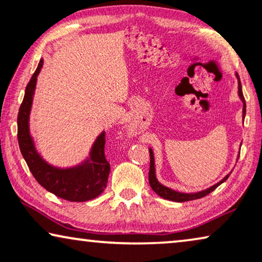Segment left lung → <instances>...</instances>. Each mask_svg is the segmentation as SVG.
Listing matches in <instances>:
<instances>
[{
    "instance_id": "1",
    "label": "left lung",
    "mask_w": 262,
    "mask_h": 262,
    "mask_svg": "<svg viewBox=\"0 0 262 262\" xmlns=\"http://www.w3.org/2000/svg\"><path fill=\"white\" fill-rule=\"evenodd\" d=\"M236 76H237V80H238V96L243 102V118H245V116H246V101H245V98H243L242 85H241V82H239L238 75L236 74ZM149 152H150V169H149L150 187L152 188V191L155 192L156 194H159L160 196H162V198L167 199V200H171V202L184 203V202H189V200L203 198V196H205V195L209 194V193L214 191V189H216L221 184H223V182L229 178V175H230V174H228L227 177H225L224 179H222V180L220 182H217L216 185L211 186L210 188L204 189V191H200V192H196V193H181V192L174 191V189H171V188H168V187H166V186H163L162 184H160L159 180L156 179V174H155V159H154L152 150L149 149Z\"/></svg>"
}]
</instances>
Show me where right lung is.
I'll use <instances>...</instances> for the list:
<instances>
[{
	"label": "right lung",
	"mask_w": 262,
	"mask_h": 262,
	"mask_svg": "<svg viewBox=\"0 0 262 262\" xmlns=\"http://www.w3.org/2000/svg\"><path fill=\"white\" fill-rule=\"evenodd\" d=\"M42 63L44 60L40 59L28 82L17 114V141L21 154L35 180L46 191L69 202H88L101 194L108 181L111 167L105 157V132L96 137L88 159L75 167H53L39 155L30 134V113Z\"/></svg>",
	"instance_id": "right-lung-1"
}]
</instances>
